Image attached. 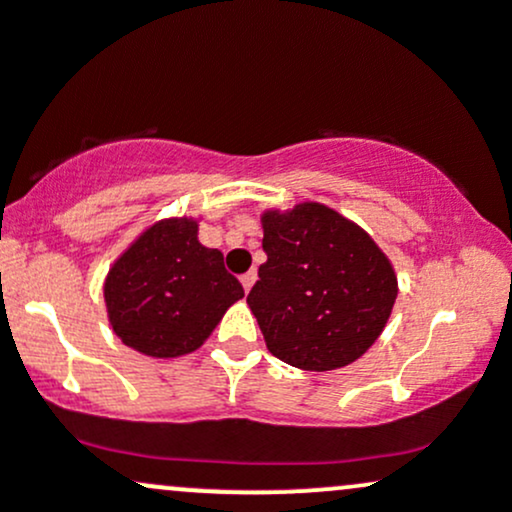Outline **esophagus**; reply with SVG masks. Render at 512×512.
Instances as JSON below:
<instances>
[{"instance_id": "1", "label": "esophagus", "mask_w": 512, "mask_h": 512, "mask_svg": "<svg viewBox=\"0 0 512 512\" xmlns=\"http://www.w3.org/2000/svg\"><path fill=\"white\" fill-rule=\"evenodd\" d=\"M255 279H257L255 269H250L248 274L240 276V284H243V289H245V291H250V289H252V284H255Z\"/></svg>"}]
</instances>
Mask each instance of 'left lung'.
Listing matches in <instances>:
<instances>
[{"mask_svg": "<svg viewBox=\"0 0 512 512\" xmlns=\"http://www.w3.org/2000/svg\"><path fill=\"white\" fill-rule=\"evenodd\" d=\"M260 281L248 305L276 358L301 370L344 368L390 320L397 274L358 223L320 202L262 211Z\"/></svg>", "mask_w": 512, "mask_h": 512, "instance_id": "obj_1", "label": "left lung"}]
</instances>
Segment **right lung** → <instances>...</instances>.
Returning a JSON list of instances; mask_svg holds the SVG:
<instances>
[{
    "label": "right lung",
    "instance_id": "right-lung-1",
    "mask_svg": "<svg viewBox=\"0 0 512 512\" xmlns=\"http://www.w3.org/2000/svg\"><path fill=\"white\" fill-rule=\"evenodd\" d=\"M197 231L192 216L154 221L108 269L105 310L129 349L151 358L192 354L245 296L221 252L204 248Z\"/></svg>",
    "mask_w": 512,
    "mask_h": 512
}]
</instances>
